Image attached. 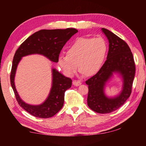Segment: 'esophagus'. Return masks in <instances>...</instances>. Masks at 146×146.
I'll use <instances>...</instances> for the list:
<instances>
[{
	"label": "esophagus",
	"mask_w": 146,
	"mask_h": 146,
	"mask_svg": "<svg viewBox=\"0 0 146 146\" xmlns=\"http://www.w3.org/2000/svg\"><path fill=\"white\" fill-rule=\"evenodd\" d=\"M81 84H82V82H81V81L80 80H73V84L74 85V86H80Z\"/></svg>",
	"instance_id": "1"
}]
</instances>
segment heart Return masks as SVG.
Returning <instances> with one entry per match:
<instances>
[{
    "mask_svg": "<svg viewBox=\"0 0 146 146\" xmlns=\"http://www.w3.org/2000/svg\"><path fill=\"white\" fill-rule=\"evenodd\" d=\"M106 51L107 46L102 38H78L68 48L67 55L58 56V64L68 76L76 72L78 66L82 74L91 76L100 70Z\"/></svg>",
    "mask_w": 146,
    "mask_h": 146,
    "instance_id": "heart-1",
    "label": "heart"
}]
</instances>
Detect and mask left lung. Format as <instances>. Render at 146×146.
I'll list each match as a JSON object with an SVG mask.
<instances>
[{
  "instance_id": "left-lung-1",
  "label": "left lung",
  "mask_w": 146,
  "mask_h": 146,
  "mask_svg": "<svg viewBox=\"0 0 146 146\" xmlns=\"http://www.w3.org/2000/svg\"><path fill=\"white\" fill-rule=\"evenodd\" d=\"M109 41L107 60L98 72L86 81L88 86V105L91 110L101 114L114 111L130 97L135 77V64L131 51L127 43L107 29L102 28ZM114 72L118 73L123 81V90L115 98L104 93L106 83Z\"/></svg>"
}]
</instances>
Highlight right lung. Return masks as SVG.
<instances>
[{
	"mask_svg": "<svg viewBox=\"0 0 146 146\" xmlns=\"http://www.w3.org/2000/svg\"><path fill=\"white\" fill-rule=\"evenodd\" d=\"M77 32V29L75 28L42 29L29 36L15 53L10 75L11 87L19 104L34 117L48 118L57 113L62 108L65 91L71 88L72 80L56 69H52V86L48 98L40 105L28 104L20 98L15 86V76L19 62L24 56L40 54L53 62H58L62 49L69 39Z\"/></svg>",
	"mask_w": 146,
	"mask_h": 146,
	"instance_id": "obj_1",
	"label": "right lung"
}]
</instances>
